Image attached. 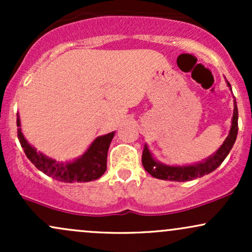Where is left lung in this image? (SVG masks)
<instances>
[{
	"label": "left lung",
	"mask_w": 252,
	"mask_h": 252,
	"mask_svg": "<svg viewBox=\"0 0 252 252\" xmlns=\"http://www.w3.org/2000/svg\"><path fill=\"white\" fill-rule=\"evenodd\" d=\"M226 84L230 91L232 92L230 83L227 80ZM237 134H238V109H237V102L235 97H233V116L232 122H231L230 132H228L227 137L225 138L221 146L216 150V153H213L212 155H210L209 158L200 161V162L185 164V166H169V164H164L154 158L148 146L144 144L142 153V164L144 169L150 175L154 176L156 179H161V180L181 182L201 178V176L212 173L213 170H216L220 166L222 161L225 160V158L230 153V150L232 149L233 144L236 142Z\"/></svg>",
	"instance_id": "1"
}]
</instances>
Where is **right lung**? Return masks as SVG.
<instances>
[{"instance_id": "obj_1", "label": "right lung", "mask_w": 252, "mask_h": 252, "mask_svg": "<svg viewBox=\"0 0 252 252\" xmlns=\"http://www.w3.org/2000/svg\"><path fill=\"white\" fill-rule=\"evenodd\" d=\"M17 137L21 147L24 148L26 156L37 169L41 170L46 175L63 182H89L97 180L106 170V156L108 150L115 136V131L106 135L98 136L90 144L82 156L74 158L73 161L59 162L54 158H48L28 143L21 130V121L17 114Z\"/></svg>"}]
</instances>
